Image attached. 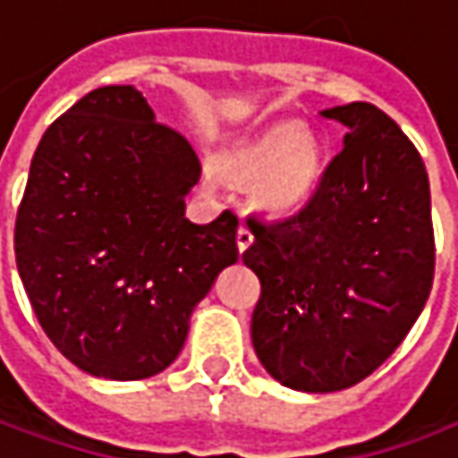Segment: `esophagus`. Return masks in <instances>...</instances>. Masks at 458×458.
<instances>
[{
    "instance_id": "esophagus-1",
    "label": "esophagus",
    "mask_w": 458,
    "mask_h": 458,
    "mask_svg": "<svg viewBox=\"0 0 458 458\" xmlns=\"http://www.w3.org/2000/svg\"><path fill=\"white\" fill-rule=\"evenodd\" d=\"M252 240H255V237H252V232H250V226H245V224H242V226L237 229V247H240V250L245 252L247 247L252 245Z\"/></svg>"
}]
</instances>
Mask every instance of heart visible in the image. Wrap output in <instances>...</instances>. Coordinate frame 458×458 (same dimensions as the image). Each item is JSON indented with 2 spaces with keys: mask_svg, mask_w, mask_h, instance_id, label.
<instances>
[{
  "mask_svg": "<svg viewBox=\"0 0 458 458\" xmlns=\"http://www.w3.org/2000/svg\"><path fill=\"white\" fill-rule=\"evenodd\" d=\"M216 172L232 184H252V200L263 211L294 213L318 192L326 158L312 132L281 122L218 156Z\"/></svg>",
  "mask_w": 458,
  "mask_h": 458,
  "instance_id": "obj_1",
  "label": "heart"
}]
</instances>
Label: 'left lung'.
<instances>
[{"label": "left lung", "mask_w": 458, "mask_h": 458, "mask_svg": "<svg viewBox=\"0 0 458 458\" xmlns=\"http://www.w3.org/2000/svg\"><path fill=\"white\" fill-rule=\"evenodd\" d=\"M344 148L302 211L247 216L260 278L252 346L294 391H342L377 370L425 308L436 274L430 182L402 127L373 104L323 112Z\"/></svg>", "instance_id": "8db88e82"}]
</instances>
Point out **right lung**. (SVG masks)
Returning a JSON list of instances; mask_svg holds the SVG:
<instances>
[{
	"label": "right lung",
	"mask_w": 458,
	"mask_h": 458,
	"mask_svg": "<svg viewBox=\"0 0 458 458\" xmlns=\"http://www.w3.org/2000/svg\"><path fill=\"white\" fill-rule=\"evenodd\" d=\"M200 161L132 85L96 88L51 122L17 208V271L51 344L81 370L169 368L190 312L237 263V216L184 218Z\"/></svg>",
	"instance_id": "right-lung-1"
}]
</instances>
